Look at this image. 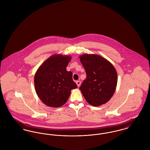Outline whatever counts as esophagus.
I'll list each match as a JSON object with an SVG mask.
<instances>
[{
  "mask_svg": "<svg viewBox=\"0 0 150 150\" xmlns=\"http://www.w3.org/2000/svg\"><path fill=\"white\" fill-rule=\"evenodd\" d=\"M81 81H76V84L77 85V86H80V85H81Z\"/></svg>",
  "mask_w": 150,
  "mask_h": 150,
  "instance_id": "esophagus-1",
  "label": "esophagus"
}]
</instances>
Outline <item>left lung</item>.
I'll list each match as a JSON object with an SVG mask.
<instances>
[{
    "mask_svg": "<svg viewBox=\"0 0 150 150\" xmlns=\"http://www.w3.org/2000/svg\"><path fill=\"white\" fill-rule=\"evenodd\" d=\"M86 79L79 87L87 102L96 107L110 100L117 82V72L112 64L102 56L84 54L79 57Z\"/></svg>",
    "mask_w": 150,
    "mask_h": 150,
    "instance_id": "obj_1",
    "label": "left lung"
}]
</instances>
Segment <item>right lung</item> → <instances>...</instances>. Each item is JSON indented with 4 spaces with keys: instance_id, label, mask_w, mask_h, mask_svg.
I'll return each mask as SVG.
<instances>
[{
    "instance_id": "right-lung-1",
    "label": "right lung",
    "mask_w": 150,
    "mask_h": 150,
    "mask_svg": "<svg viewBox=\"0 0 150 150\" xmlns=\"http://www.w3.org/2000/svg\"><path fill=\"white\" fill-rule=\"evenodd\" d=\"M71 59L67 56H52L40 65L35 74L36 93L42 102L49 107L63 105L71 90L77 87L72 79V72L66 69Z\"/></svg>"
}]
</instances>
